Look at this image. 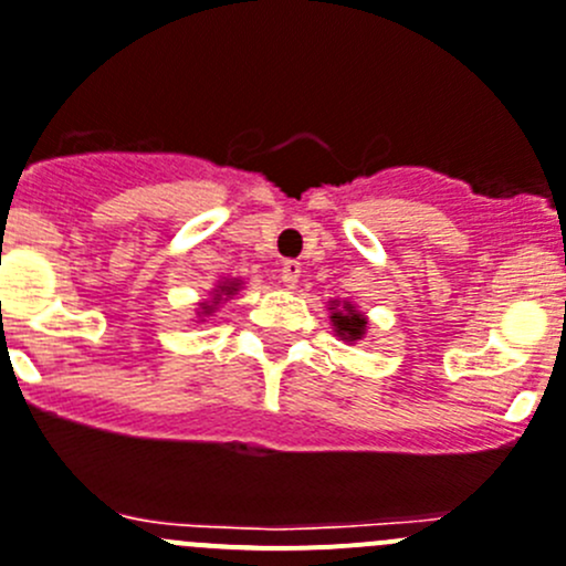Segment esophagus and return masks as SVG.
Instances as JSON below:
<instances>
[{"mask_svg":"<svg viewBox=\"0 0 566 566\" xmlns=\"http://www.w3.org/2000/svg\"><path fill=\"white\" fill-rule=\"evenodd\" d=\"M279 279H282V282L287 284V287H295V284H298V279H301V262H295V260L282 262V271H279Z\"/></svg>","mask_w":566,"mask_h":566,"instance_id":"1","label":"esophagus"}]
</instances>
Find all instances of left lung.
I'll return each mask as SVG.
<instances>
[{"mask_svg": "<svg viewBox=\"0 0 566 566\" xmlns=\"http://www.w3.org/2000/svg\"><path fill=\"white\" fill-rule=\"evenodd\" d=\"M328 312H332L334 334H337L343 343L354 345V343H359V339L367 337V328H370V323H367L365 312L356 310L354 301L332 298L328 301Z\"/></svg>", "mask_w": 566, "mask_h": 566, "instance_id": "1", "label": "left lung"}]
</instances>
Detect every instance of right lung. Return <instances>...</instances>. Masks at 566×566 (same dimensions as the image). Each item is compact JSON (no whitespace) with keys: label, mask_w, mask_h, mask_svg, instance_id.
I'll list each match as a JSON object with an SVG mask.
<instances>
[{"label":"right lung","mask_w":566,"mask_h":566,"mask_svg":"<svg viewBox=\"0 0 566 566\" xmlns=\"http://www.w3.org/2000/svg\"><path fill=\"white\" fill-rule=\"evenodd\" d=\"M240 287H243V279H221V282L210 290V298L201 301L199 310H196V317H199L196 323H201L205 317L216 315V312L221 310V304H227V301H232L234 295H238Z\"/></svg>","instance_id":"add662e5"}]
</instances>
